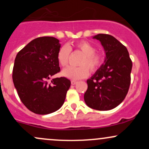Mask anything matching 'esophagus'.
Wrapping results in <instances>:
<instances>
[{
    "instance_id": "esophagus-1",
    "label": "esophagus",
    "mask_w": 149,
    "mask_h": 149,
    "mask_svg": "<svg viewBox=\"0 0 149 149\" xmlns=\"http://www.w3.org/2000/svg\"><path fill=\"white\" fill-rule=\"evenodd\" d=\"M78 83V81H76V80H71V84L72 85H76Z\"/></svg>"
}]
</instances>
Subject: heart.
Instances as JSON below:
<instances>
[{"mask_svg": "<svg viewBox=\"0 0 149 149\" xmlns=\"http://www.w3.org/2000/svg\"><path fill=\"white\" fill-rule=\"evenodd\" d=\"M84 54L80 62V66L69 67L63 71V76L72 80H79L84 78L89 75V70L92 73H95L100 69L104 63V57L101 52H95L96 48L90 42L85 40L80 41L75 45ZM71 48L68 45H63L57 52V59L59 65L63 67L67 66Z\"/></svg>", "mask_w": 149, "mask_h": 149, "instance_id": "heart-1", "label": "heart"}]
</instances>
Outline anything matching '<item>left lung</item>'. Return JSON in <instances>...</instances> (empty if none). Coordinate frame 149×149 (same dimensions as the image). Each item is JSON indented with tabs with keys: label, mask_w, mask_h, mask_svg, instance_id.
<instances>
[{
	"label": "left lung",
	"mask_w": 149,
	"mask_h": 149,
	"mask_svg": "<svg viewBox=\"0 0 149 149\" xmlns=\"http://www.w3.org/2000/svg\"><path fill=\"white\" fill-rule=\"evenodd\" d=\"M99 40L106 53L104 64L87 80L84 100L91 109L108 111L119 105L130 85L132 62L125 46L109 34L93 37Z\"/></svg>",
	"instance_id": "8db88e82"
}]
</instances>
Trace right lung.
<instances>
[{
  "mask_svg": "<svg viewBox=\"0 0 149 149\" xmlns=\"http://www.w3.org/2000/svg\"><path fill=\"white\" fill-rule=\"evenodd\" d=\"M60 48L58 39L39 37L17 54L13 80L20 100L34 113L45 115L61 108L71 81L65 77L50 78L60 71L57 59Z\"/></svg>",
  "mask_w": 149,
  "mask_h": 149,
  "instance_id": "add662e5",
  "label": "right lung"
}]
</instances>
